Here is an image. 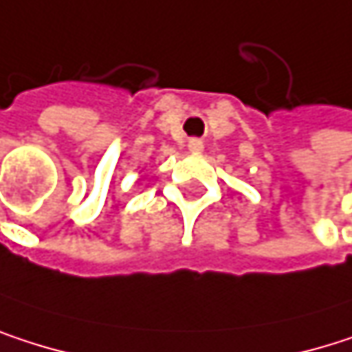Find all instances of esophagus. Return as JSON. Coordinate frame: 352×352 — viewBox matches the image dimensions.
Listing matches in <instances>:
<instances>
[{
	"label": "esophagus",
	"mask_w": 352,
	"mask_h": 352,
	"mask_svg": "<svg viewBox=\"0 0 352 352\" xmlns=\"http://www.w3.org/2000/svg\"><path fill=\"white\" fill-rule=\"evenodd\" d=\"M188 149H190L192 153H201V151H203V141H201V139H190V141H188Z\"/></svg>",
	"instance_id": "esophagus-1"
}]
</instances>
